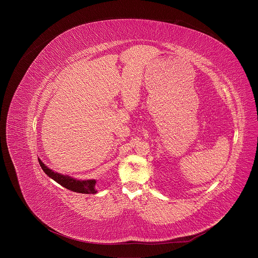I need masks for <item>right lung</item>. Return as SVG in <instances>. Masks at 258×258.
<instances>
[{
    "label": "right lung",
    "mask_w": 258,
    "mask_h": 258,
    "mask_svg": "<svg viewBox=\"0 0 258 258\" xmlns=\"http://www.w3.org/2000/svg\"><path fill=\"white\" fill-rule=\"evenodd\" d=\"M40 165L42 169L45 171L47 175H49L51 178H53L55 181H57L60 185L70 191L77 192V193H83V194H96L97 191L95 189L96 180L95 179H88V180H79L76 178H72L68 175H63L57 172H54L48 166H46L40 159H39Z\"/></svg>",
    "instance_id": "add662e5"
}]
</instances>
